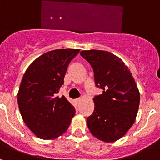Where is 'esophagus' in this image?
I'll use <instances>...</instances> for the list:
<instances>
[{
	"label": "esophagus",
	"instance_id": "1",
	"mask_svg": "<svg viewBox=\"0 0 160 160\" xmlns=\"http://www.w3.org/2000/svg\"><path fill=\"white\" fill-rule=\"evenodd\" d=\"M81 98H76L75 100H74V101H75V102L76 103H79L80 102H81Z\"/></svg>",
	"mask_w": 160,
	"mask_h": 160
}]
</instances>
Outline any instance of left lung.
<instances>
[{"mask_svg": "<svg viewBox=\"0 0 160 160\" xmlns=\"http://www.w3.org/2000/svg\"><path fill=\"white\" fill-rule=\"evenodd\" d=\"M82 57L94 70L95 86L103 90L94 98V111L87 119L90 133L107 142L122 138L135 122L139 91L128 67L104 50H82Z\"/></svg>", "mask_w": 160, "mask_h": 160, "instance_id": "1", "label": "left lung"}]
</instances>
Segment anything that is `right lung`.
<instances>
[{"mask_svg":"<svg viewBox=\"0 0 160 160\" xmlns=\"http://www.w3.org/2000/svg\"><path fill=\"white\" fill-rule=\"evenodd\" d=\"M79 49H54L41 55L28 67L18 94L24 122L37 137L53 139L67 131L75 109L58 95L70 61Z\"/></svg>","mask_w":160,"mask_h":160,"instance_id":"right-lung-1","label":"right lung"}]
</instances>
